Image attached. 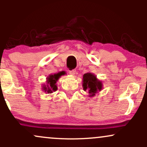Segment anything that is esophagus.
Instances as JSON below:
<instances>
[{"label":"esophagus","mask_w":147,"mask_h":147,"mask_svg":"<svg viewBox=\"0 0 147 147\" xmlns=\"http://www.w3.org/2000/svg\"><path fill=\"white\" fill-rule=\"evenodd\" d=\"M69 73H70L71 75H75V73H76V70H75V69H74V70H70V71H69Z\"/></svg>","instance_id":"1"}]
</instances>
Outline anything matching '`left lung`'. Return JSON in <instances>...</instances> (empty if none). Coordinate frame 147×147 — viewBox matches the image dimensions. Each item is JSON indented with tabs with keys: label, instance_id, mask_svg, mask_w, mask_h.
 Wrapping results in <instances>:
<instances>
[{
	"label": "left lung",
	"instance_id": "obj_1",
	"mask_svg": "<svg viewBox=\"0 0 147 147\" xmlns=\"http://www.w3.org/2000/svg\"><path fill=\"white\" fill-rule=\"evenodd\" d=\"M102 82L97 79L96 75L91 72L84 74L83 76V88L84 90H88L90 97H93L98 91L102 89Z\"/></svg>",
	"mask_w": 147,
	"mask_h": 147
}]
</instances>
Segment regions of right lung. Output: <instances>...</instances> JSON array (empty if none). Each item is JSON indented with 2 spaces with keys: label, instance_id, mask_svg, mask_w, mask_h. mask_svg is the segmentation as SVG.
<instances>
[{
  "label": "right lung",
  "instance_id": "obj_1",
  "mask_svg": "<svg viewBox=\"0 0 147 147\" xmlns=\"http://www.w3.org/2000/svg\"><path fill=\"white\" fill-rule=\"evenodd\" d=\"M63 72H60L58 73L54 74V75H50L47 77L46 85L43 86V90L48 93H52L53 92L57 90V82L61 76L63 75Z\"/></svg>",
  "mask_w": 147,
  "mask_h": 147
}]
</instances>
